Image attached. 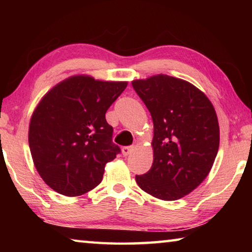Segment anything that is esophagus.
<instances>
[{
	"instance_id": "34e87169",
	"label": "esophagus",
	"mask_w": 252,
	"mask_h": 252,
	"mask_svg": "<svg viewBox=\"0 0 252 252\" xmlns=\"http://www.w3.org/2000/svg\"><path fill=\"white\" fill-rule=\"evenodd\" d=\"M132 151H133V148L132 147H123L122 148V155L125 157H127L129 155H131Z\"/></svg>"
}]
</instances>
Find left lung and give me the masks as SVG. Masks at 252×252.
<instances>
[{
  "label": "left lung",
  "mask_w": 252,
  "mask_h": 252,
  "mask_svg": "<svg viewBox=\"0 0 252 252\" xmlns=\"http://www.w3.org/2000/svg\"><path fill=\"white\" fill-rule=\"evenodd\" d=\"M132 87L153 121L152 167L135 181L155 198H183L207 178L218 153L216 110L197 87L167 74L133 80Z\"/></svg>",
  "instance_id": "obj_1"
}]
</instances>
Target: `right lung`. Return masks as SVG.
Wrapping results in <instances>:
<instances>
[{
	"label": "right lung",
	"mask_w": 252,
	"mask_h": 252,
	"mask_svg": "<svg viewBox=\"0 0 252 252\" xmlns=\"http://www.w3.org/2000/svg\"><path fill=\"white\" fill-rule=\"evenodd\" d=\"M126 85L80 74L42 97L30 121L29 146L37 172L51 189L76 197L102 181L105 164L120 152L105 112Z\"/></svg>",
	"instance_id": "add662e5"
}]
</instances>
